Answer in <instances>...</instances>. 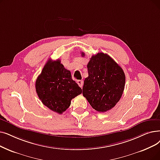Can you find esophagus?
<instances>
[{
    "instance_id": "34e87169",
    "label": "esophagus",
    "mask_w": 160,
    "mask_h": 160,
    "mask_svg": "<svg viewBox=\"0 0 160 160\" xmlns=\"http://www.w3.org/2000/svg\"><path fill=\"white\" fill-rule=\"evenodd\" d=\"M77 84H78V86H79L80 88H82V87L83 86V80H77Z\"/></svg>"
}]
</instances>
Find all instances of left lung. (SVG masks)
Wrapping results in <instances>:
<instances>
[{
	"label": "left lung",
	"instance_id": "1",
	"mask_svg": "<svg viewBox=\"0 0 160 160\" xmlns=\"http://www.w3.org/2000/svg\"><path fill=\"white\" fill-rule=\"evenodd\" d=\"M87 67L88 76L82 88L83 95L93 109L99 112H107L116 105L122 95L126 83L124 72L112 58L104 53L93 55Z\"/></svg>",
	"mask_w": 160,
	"mask_h": 160
}]
</instances>
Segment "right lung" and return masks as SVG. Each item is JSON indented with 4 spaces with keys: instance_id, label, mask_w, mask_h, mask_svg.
Returning a JSON list of instances; mask_svg holds the SVG:
<instances>
[{
    "instance_id": "obj_1",
    "label": "right lung",
    "mask_w": 160,
    "mask_h": 160,
    "mask_svg": "<svg viewBox=\"0 0 160 160\" xmlns=\"http://www.w3.org/2000/svg\"><path fill=\"white\" fill-rule=\"evenodd\" d=\"M36 92L45 106L62 114L71 105V100L82 93V89L72 79L71 71L60 60L48 61L36 80Z\"/></svg>"
}]
</instances>
